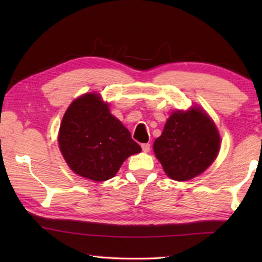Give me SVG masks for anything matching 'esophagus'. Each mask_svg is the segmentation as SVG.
Masks as SVG:
<instances>
[{
  "label": "esophagus",
  "instance_id": "1",
  "mask_svg": "<svg viewBox=\"0 0 262 262\" xmlns=\"http://www.w3.org/2000/svg\"><path fill=\"white\" fill-rule=\"evenodd\" d=\"M142 150H143L144 152H149L150 151V144L149 143L142 144Z\"/></svg>",
  "mask_w": 262,
  "mask_h": 262
}]
</instances>
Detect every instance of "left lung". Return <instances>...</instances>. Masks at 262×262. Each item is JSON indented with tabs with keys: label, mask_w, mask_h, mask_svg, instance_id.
Here are the masks:
<instances>
[{
	"label": "left lung",
	"mask_w": 262,
	"mask_h": 262,
	"mask_svg": "<svg viewBox=\"0 0 262 262\" xmlns=\"http://www.w3.org/2000/svg\"><path fill=\"white\" fill-rule=\"evenodd\" d=\"M220 134L205 110L176 111L154 143V151L171 179L186 181L201 174L220 152Z\"/></svg>",
	"instance_id": "1"
}]
</instances>
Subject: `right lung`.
<instances>
[{
	"label": "right lung",
	"instance_id": "right-lung-1",
	"mask_svg": "<svg viewBox=\"0 0 262 262\" xmlns=\"http://www.w3.org/2000/svg\"><path fill=\"white\" fill-rule=\"evenodd\" d=\"M57 140L68 166L97 183L113 178L128 157L142 150L129 130L111 114L108 104L94 92L70 104Z\"/></svg>",
	"mask_w": 262,
	"mask_h": 262
}]
</instances>
